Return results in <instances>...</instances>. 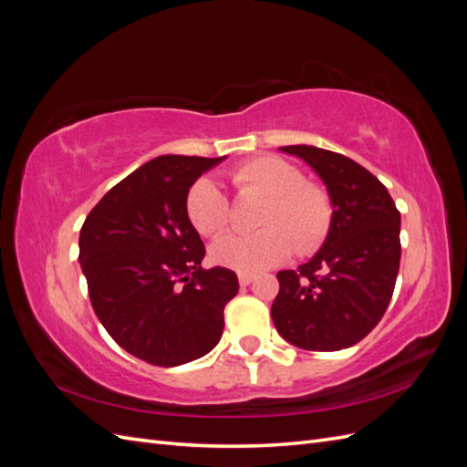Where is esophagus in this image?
<instances>
[{"label": "esophagus", "instance_id": "1", "mask_svg": "<svg viewBox=\"0 0 467 467\" xmlns=\"http://www.w3.org/2000/svg\"><path fill=\"white\" fill-rule=\"evenodd\" d=\"M239 285H242V286H249L251 285V282H253V278H255V276H253V275H245V273H239Z\"/></svg>", "mask_w": 467, "mask_h": 467}]
</instances>
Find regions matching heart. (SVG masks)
Listing matches in <instances>:
<instances>
[{
  "mask_svg": "<svg viewBox=\"0 0 467 467\" xmlns=\"http://www.w3.org/2000/svg\"><path fill=\"white\" fill-rule=\"evenodd\" d=\"M239 194L263 199L257 234L228 235L210 249L216 265L255 275L286 261L292 251H316L331 225V202L323 189L304 182L294 165L278 158H257L232 173ZM187 216L204 237H218L230 225V204L214 181L199 179L187 192Z\"/></svg>",
  "mask_w": 467,
  "mask_h": 467,
  "instance_id": "heart-1",
  "label": "heart"
}]
</instances>
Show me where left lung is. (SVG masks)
<instances>
[{"mask_svg": "<svg viewBox=\"0 0 467 467\" xmlns=\"http://www.w3.org/2000/svg\"><path fill=\"white\" fill-rule=\"evenodd\" d=\"M314 169L331 201L321 249L298 271H280L271 316L276 331L306 350L357 345L384 316L400 271L401 214L362 165L316 146H282Z\"/></svg>", "mask_w": 467, "mask_h": 467, "instance_id": "obj_1", "label": "left lung"}]
</instances>
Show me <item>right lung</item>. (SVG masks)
<instances>
[{
	"mask_svg": "<svg viewBox=\"0 0 467 467\" xmlns=\"http://www.w3.org/2000/svg\"><path fill=\"white\" fill-rule=\"evenodd\" d=\"M223 160L160 155L112 187L81 225L91 306L140 360L171 368L220 341L239 282L230 268L201 266L206 251L187 216V192Z\"/></svg>",
	"mask_w": 467,
	"mask_h": 467,
	"instance_id": "obj_1",
	"label": "right lung"
}]
</instances>
